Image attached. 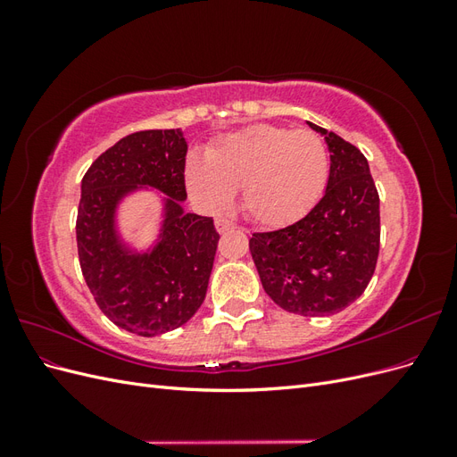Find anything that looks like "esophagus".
I'll use <instances>...</instances> for the list:
<instances>
[{
  "label": "esophagus",
  "mask_w": 457,
  "mask_h": 457,
  "mask_svg": "<svg viewBox=\"0 0 457 457\" xmlns=\"http://www.w3.org/2000/svg\"><path fill=\"white\" fill-rule=\"evenodd\" d=\"M234 227H237V225H234V220H230V219H227V217H217V219H215V228H217V232H220V234L227 232V230H232Z\"/></svg>",
  "instance_id": "obj_1"
}]
</instances>
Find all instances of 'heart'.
Returning <instances> with one entry per match:
<instances>
[{
    "label": "heart",
    "mask_w": 457,
    "mask_h": 457,
    "mask_svg": "<svg viewBox=\"0 0 457 457\" xmlns=\"http://www.w3.org/2000/svg\"><path fill=\"white\" fill-rule=\"evenodd\" d=\"M329 156L312 131L257 123L225 135L185 165L192 198L223 210L242 187V210L253 223L282 228L305 217L328 183Z\"/></svg>",
    "instance_id": "obj_1"
}]
</instances>
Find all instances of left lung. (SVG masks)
<instances>
[{
	"label": "left lung",
	"mask_w": 457,
	"mask_h": 457,
	"mask_svg": "<svg viewBox=\"0 0 457 457\" xmlns=\"http://www.w3.org/2000/svg\"><path fill=\"white\" fill-rule=\"evenodd\" d=\"M307 123L329 148L324 196L297 223L255 232L250 252L276 305L301 316H328L361 297L376 270L379 195L361 150Z\"/></svg>",
	"instance_id": "1"
}]
</instances>
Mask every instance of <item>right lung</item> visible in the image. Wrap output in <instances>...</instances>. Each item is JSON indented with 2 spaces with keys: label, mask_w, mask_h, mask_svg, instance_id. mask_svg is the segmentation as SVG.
I'll return each instance as SVG.
<instances>
[{
  "label": "right lung",
  "mask_w": 457,
  "mask_h": 457,
  "mask_svg": "<svg viewBox=\"0 0 457 457\" xmlns=\"http://www.w3.org/2000/svg\"><path fill=\"white\" fill-rule=\"evenodd\" d=\"M187 141L181 129L123 137L81 179L76 240L79 267L99 309L137 336L187 324L205 299L219 234L212 217L187 213ZM161 192V227L145 251L120 237L119 205L137 191Z\"/></svg>",
  "instance_id": "add662e5"
}]
</instances>
